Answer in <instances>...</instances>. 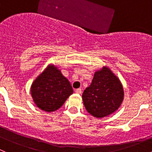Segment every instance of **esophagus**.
I'll use <instances>...</instances> for the list:
<instances>
[{"label":"esophagus","instance_id":"34e87169","mask_svg":"<svg viewBox=\"0 0 152 152\" xmlns=\"http://www.w3.org/2000/svg\"><path fill=\"white\" fill-rule=\"evenodd\" d=\"M75 92H76V93H78V94H81V93H82V89L81 88L76 89V90H75Z\"/></svg>","mask_w":152,"mask_h":152}]
</instances>
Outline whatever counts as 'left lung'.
<instances>
[{
	"label": "left lung",
	"instance_id": "8db88e82",
	"mask_svg": "<svg viewBox=\"0 0 152 152\" xmlns=\"http://www.w3.org/2000/svg\"><path fill=\"white\" fill-rule=\"evenodd\" d=\"M123 99V86L118 78L107 67L95 73L91 85L82 94L87 111L98 118L116 111Z\"/></svg>",
	"mask_w": 152,
	"mask_h": 152
}]
</instances>
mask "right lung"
I'll use <instances>...</instances> for the list:
<instances>
[{
  "label": "right lung",
  "mask_w": 152,
  "mask_h": 152,
  "mask_svg": "<svg viewBox=\"0 0 152 152\" xmlns=\"http://www.w3.org/2000/svg\"><path fill=\"white\" fill-rule=\"evenodd\" d=\"M31 93L37 107L46 112L60 108L73 90L57 67L49 65L32 84Z\"/></svg>",
  "instance_id": "right-lung-1"
}]
</instances>
